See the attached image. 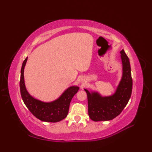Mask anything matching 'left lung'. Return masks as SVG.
<instances>
[{"instance_id": "8db88e82", "label": "left lung", "mask_w": 152, "mask_h": 152, "mask_svg": "<svg viewBox=\"0 0 152 152\" xmlns=\"http://www.w3.org/2000/svg\"><path fill=\"white\" fill-rule=\"evenodd\" d=\"M123 63V76L115 93L102 97L97 92L84 89L88 97V115L94 121L112 120L117 117L128 103L132 92L133 80L129 60L123 50L120 51Z\"/></svg>"}]
</instances>
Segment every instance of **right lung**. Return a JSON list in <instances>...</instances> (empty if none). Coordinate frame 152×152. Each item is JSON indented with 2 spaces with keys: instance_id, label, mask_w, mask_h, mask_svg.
<instances>
[{
  "instance_id": "right-lung-1",
  "label": "right lung",
  "mask_w": 152,
  "mask_h": 152,
  "mask_svg": "<svg viewBox=\"0 0 152 152\" xmlns=\"http://www.w3.org/2000/svg\"><path fill=\"white\" fill-rule=\"evenodd\" d=\"M27 58L23 61L20 70V91L22 99L30 112L42 121L55 123L60 121L68 115L71 100L78 91V86H71L55 101L43 102L35 99L28 93L25 86L24 68Z\"/></svg>"
}]
</instances>
